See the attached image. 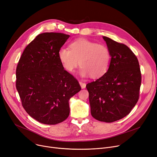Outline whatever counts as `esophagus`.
Instances as JSON below:
<instances>
[{"label":"esophagus","mask_w":157,"mask_h":157,"mask_svg":"<svg viewBox=\"0 0 157 157\" xmlns=\"http://www.w3.org/2000/svg\"><path fill=\"white\" fill-rule=\"evenodd\" d=\"M79 84H80V85L81 86V88H85L86 87V83H83V82L79 81Z\"/></svg>","instance_id":"obj_1"}]
</instances>
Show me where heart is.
<instances>
[{"label":"heart","mask_w":157,"mask_h":157,"mask_svg":"<svg viewBox=\"0 0 157 157\" xmlns=\"http://www.w3.org/2000/svg\"><path fill=\"white\" fill-rule=\"evenodd\" d=\"M58 55L63 68L69 72H74L79 64L80 74L83 77H102L109 70L111 62V54L108 46L86 39H79L71 43L70 49L62 47Z\"/></svg>","instance_id":"b5f03b06"}]
</instances>
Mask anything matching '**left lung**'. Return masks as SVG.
Instances as JSON below:
<instances>
[{
	"mask_svg": "<svg viewBox=\"0 0 157 157\" xmlns=\"http://www.w3.org/2000/svg\"><path fill=\"white\" fill-rule=\"evenodd\" d=\"M103 39L111 54L109 69L86 87L92 116L111 123L126 117L137 104L141 73L137 58L127 46L108 37Z\"/></svg>",
	"mask_w": 157,
	"mask_h": 157,
	"instance_id": "obj_1",
	"label": "left lung"
}]
</instances>
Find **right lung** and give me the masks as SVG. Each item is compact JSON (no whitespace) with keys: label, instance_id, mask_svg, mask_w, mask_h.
Returning <instances> with one entry per match:
<instances>
[{"label":"right lung","instance_id":"add662e5","mask_svg":"<svg viewBox=\"0 0 157 157\" xmlns=\"http://www.w3.org/2000/svg\"><path fill=\"white\" fill-rule=\"evenodd\" d=\"M69 35L40 34L24 49L16 71V87L24 109L40 123L55 125L69 115V101L78 81L65 71L58 53Z\"/></svg>","mask_w":157,"mask_h":157}]
</instances>
